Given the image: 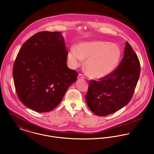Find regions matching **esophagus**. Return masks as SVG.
<instances>
[{
	"label": "esophagus",
	"mask_w": 154,
	"mask_h": 154,
	"mask_svg": "<svg viewBox=\"0 0 154 154\" xmlns=\"http://www.w3.org/2000/svg\"><path fill=\"white\" fill-rule=\"evenodd\" d=\"M85 77L83 75V74H79V75H78V79H85Z\"/></svg>",
	"instance_id": "1"
}]
</instances>
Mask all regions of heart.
I'll return each instance as SVG.
<instances>
[{
	"label": "heart",
	"mask_w": 154,
	"mask_h": 154,
	"mask_svg": "<svg viewBox=\"0 0 154 154\" xmlns=\"http://www.w3.org/2000/svg\"><path fill=\"white\" fill-rule=\"evenodd\" d=\"M69 60L74 67L79 66L87 59L85 69L91 77L99 79L112 73L119 63L121 51L119 48L108 42L96 41L84 42L72 47L69 52Z\"/></svg>",
	"instance_id": "heart-1"
}]
</instances>
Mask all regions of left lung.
<instances>
[{
  "label": "left lung",
  "mask_w": 154,
  "mask_h": 154,
  "mask_svg": "<svg viewBox=\"0 0 154 154\" xmlns=\"http://www.w3.org/2000/svg\"><path fill=\"white\" fill-rule=\"evenodd\" d=\"M140 72L137 54L126 42L124 57L118 67L99 81H89L85 98L90 110L97 116H104L126 106L132 98Z\"/></svg>",
  "instance_id": "1"
}]
</instances>
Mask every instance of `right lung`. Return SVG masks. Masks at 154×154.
<instances>
[{"mask_svg":"<svg viewBox=\"0 0 154 154\" xmlns=\"http://www.w3.org/2000/svg\"><path fill=\"white\" fill-rule=\"evenodd\" d=\"M67 55L60 32H39L24 42L13 67L21 102L39 113L50 112L60 104L78 76L67 67Z\"/></svg>","mask_w":154,"mask_h":154,"instance_id":"add662e5","label":"right lung"}]
</instances>
